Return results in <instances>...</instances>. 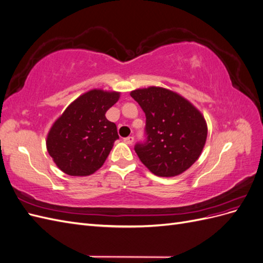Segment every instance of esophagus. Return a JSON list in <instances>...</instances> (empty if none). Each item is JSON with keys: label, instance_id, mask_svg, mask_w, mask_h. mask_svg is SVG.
I'll use <instances>...</instances> for the list:
<instances>
[{"label": "esophagus", "instance_id": "obj_1", "mask_svg": "<svg viewBox=\"0 0 263 263\" xmlns=\"http://www.w3.org/2000/svg\"><path fill=\"white\" fill-rule=\"evenodd\" d=\"M124 141L126 142L127 145H132L133 142H134V137H133V136H128V137H126V138H124Z\"/></svg>", "mask_w": 263, "mask_h": 263}]
</instances>
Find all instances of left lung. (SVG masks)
Segmentation results:
<instances>
[{
	"label": "left lung",
	"instance_id": "8db88e82",
	"mask_svg": "<svg viewBox=\"0 0 263 263\" xmlns=\"http://www.w3.org/2000/svg\"><path fill=\"white\" fill-rule=\"evenodd\" d=\"M146 115L145 140L135 145L140 161L158 177H176L200 157L208 137L202 114L181 95L150 86L130 93Z\"/></svg>",
	"mask_w": 263,
	"mask_h": 263
}]
</instances>
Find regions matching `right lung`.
Wrapping results in <instances>:
<instances>
[{
    "mask_svg": "<svg viewBox=\"0 0 263 263\" xmlns=\"http://www.w3.org/2000/svg\"><path fill=\"white\" fill-rule=\"evenodd\" d=\"M119 99L117 92L92 90L67 107L47 137V150L58 168L72 177L94 173L118 139L117 127L105 117Z\"/></svg>",
    "mask_w": 263,
    "mask_h": 263,
    "instance_id": "obj_1",
    "label": "right lung"
}]
</instances>
